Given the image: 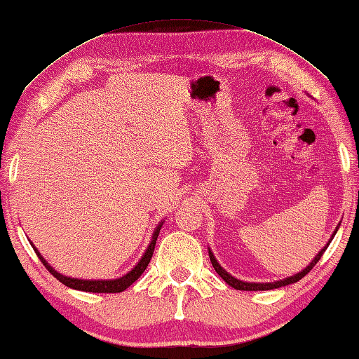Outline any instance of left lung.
Returning a JSON list of instances; mask_svg holds the SVG:
<instances>
[{
  "label": "left lung",
  "mask_w": 359,
  "mask_h": 359,
  "mask_svg": "<svg viewBox=\"0 0 359 359\" xmlns=\"http://www.w3.org/2000/svg\"><path fill=\"white\" fill-rule=\"evenodd\" d=\"M337 229H339V226L336 227V231H334L332 237H334V235H336ZM332 237H331V240H332ZM331 240H329V242L326 243L325 248H323V250L318 252V255L315 256V259H313L312 262H310L309 266L302 270V272H299V273H296V275H292V277H287V278H285V280L272 281V283H248V281L237 280L235 277H232L231 273H227L226 270L219 266V262L216 261V257L213 256V252H211L210 250H208V252H210V261H211V264H213V267H215V270H216V273H218L219 277H221L222 280H224L229 286H232V287H235V290H240V291H267V290H275V287H281V286H286V285L296 283V281H299L301 278H304L305 275H307V273L310 272V270H312V269L315 267V264L321 259L323 252L326 251V248L329 246V243H331Z\"/></svg>",
  "instance_id": "obj_1"
}]
</instances>
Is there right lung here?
Returning a JSON list of instances; mask_svg holds the SVG:
<instances>
[{"label":"right lung","instance_id":"add662e5","mask_svg":"<svg viewBox=\"0 0 359 359\" xmlns=\"http://www.w3.org/2000/svg\"><path fill=\"white\" fill-rule=\"evenodd\" d=\"M162 224L163 222H161V224L154 229V233H152V240L148 245V250L144 251L143 257H141L137 266H135L128 273L122 275L121 278H114V280H81V278L65 277V275L58 273L55 269H52V266H49V262H47L44 257L39 255V251L34 248V245H32V246H33L34 252H36L38 257L41 259V262H43V266L49 270V272L65 286L72 287V290H79V291H86V292H122L124 290H127V287L130 286L133 281H137L141 277V273L146 270V267H148V264L152 257V252H154V248H156V242H157V237H158V232H161Z\"/></svg>","mask_w":359,"mask_h":359}]
</instances>
